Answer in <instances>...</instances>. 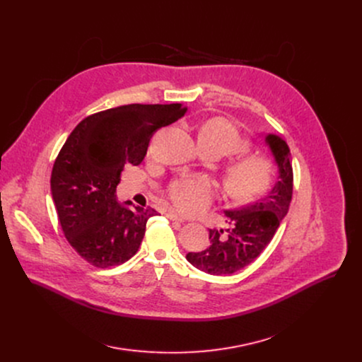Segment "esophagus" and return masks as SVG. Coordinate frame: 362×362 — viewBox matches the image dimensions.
<instances>
[{
	"label": "esophagus",
	"instance_id": "34e87169",
	"mask_svg": "<svg viewBox=\"0 0 362 362\" xmlns=\"http://www.w3.org/2000/svg\"><path fill=\"white\" fill-rule=\"evenodd\" d=\"M168 218H169L170 221H176V222H180V223L185 222V219H183L182 216H179L177 214H175V212H169V214H168Z\"/></svg>",
	"mask_w": 362,
	"mask_h": 362
}]
</instances>
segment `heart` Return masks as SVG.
I'll list each match as a JSON object with an SVG mask.
<instances>
[{
    "mask_svg": "<svg viewBox=\"0 0 362 362\" xmlns=\"http://www.w3.org/2000/svg\"><path fill=\"white\" fill-rule=\"evenodd\" d=\"M203 147L221 154H235L249 148V141L238 127L225 117L206 122L199 133ZM274 177L272 160L262 153H245L233 159L225 172V187L229 196L250 200L264 194ZM175 208L185 215L202 214L215 199V185L204 176H182L168 187Z\"/></svg>",
    "mask_w": 362,
    "mask_h": 362,
    "instance_id": "b5f03b06",
    "label": "heart"
}]
</instances>
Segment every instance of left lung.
I'll return each instance as SVG.
<instances>
[{
    "label": "left lung",
    "instance_id": "left-lung-1",
    "mask_svg": "<svg viewBox=\"0 0 362 362\" xmlns=\"http://www.w3.org/2000/svg\"><path fill=\"white\" fill-rule=\"evenodd\" d=\"M265 140L279 168V180L265 197L245 208L226 211L228 229H209L211 245L186 255L194 268L206 274L230 275L252 264L269 245L288 214L293 190L291 151L286 141L275 134H268Z\"/></svg>",
    "mask_w": 362,
    "mask_h": 362
}]
</instances>
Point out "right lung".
<instances>
[{"label": "right lung", "mask_w": 362, "mask_h": 362, "mask_svg": "<svg viewBox=\"0 0 362 362\" xmlns=\"http://www.w3.org/2000/svg\"><path fill=\"white\" fill-rule=\"evenodd\" d=\"M186 112L179 103L119 106L87 116L66 140L51 172V193L66 239L90 265L117 267L139 250L146 223L158 212L119 204L120 175L143 162L154 132Z\"/></svg>", "instance_id": "add662e5"}]
</instances>
